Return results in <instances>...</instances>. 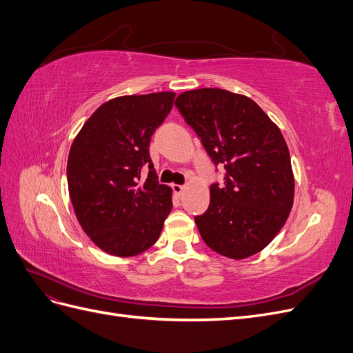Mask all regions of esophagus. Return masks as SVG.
<instances>
[{
    "mask_svg": "<svg viewBox=\"0 0 353 353\" xmlns=\"http://www.w3.org/2000/svg\"><path fill=\"white\" fill-rule=\"evenodd\" d=\"M172 190H174L175 196H178V197H179V196H183L185 187H184V185H179V184H172Z\"/></svg>",
    "mask_w": 353,
    "mask_h": 353,
    "instance_id": "esophagus-1",
    "label": "esophagus"
}]
</instances>
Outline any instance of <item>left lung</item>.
Listing matches in <instances>:
<instances>
[{"instance_id":"obj_1","label":"left lung","mask_w":353,"mask_h":353,"mask_svg":"<svg viewBox=\"0 0 353 353\" xmlns=\"http://www.w3.org/2000/svg\"><path fill=\"white\" fill-rule=\"evenodd\" d=\"M176 108L213 163L227 169L225 187H210V205L196 216L201 239L230 259L263 250L285 223L294 175L284 137L252 99L221 88L179 94Z\"/></svg>"}]
</instances>
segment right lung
Returning a JSON list of instances; mask_svg holds the SVG:
<instances>
[{
  "label": "right lung",
  "mask_w": 353,
  "mask_h": 353,
  "mask_svg": "<svg viewBox=\"0 0 353 353\" xmlns=\"http://www.w3.org/2000/svg\"><path fill=\"white\" fill-rule=\"evenodd\" d=\"M174 100L175 92L168 91L112 99L72 143L68 185L74 215L91 241L112 256L130 258L152 248L172 210V188L159 184L148 147Z\"/></svg>",
  "instance_id": "obj_1"
}]
</instances>
